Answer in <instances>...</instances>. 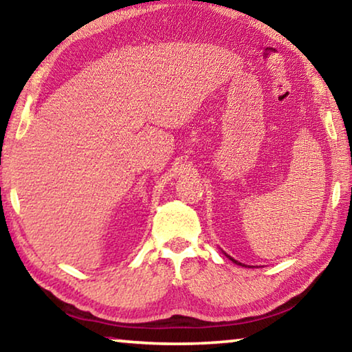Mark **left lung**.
<instances>
[{
	"label": "left lung",
	"instance_id": "1",
	"mask_svg": "<svg viewBox=\"0 0 352 352\" xmlns=\"http://www.w3.org/2000/svg\"><path fill=\"white\" fill-rule=\"evenodd\" d=\"M225 254H226V253H225ZM226 256H228V254H226ZM228 258H230L231 261H233V262H234V264H237V265H242V264H241V262H237V261H234L233 258H231V256H228ZM242 267H243V265H242Z\"/></svg>",
	"mask_w": 352,
	"mask_h": 352
}]
</instances>
